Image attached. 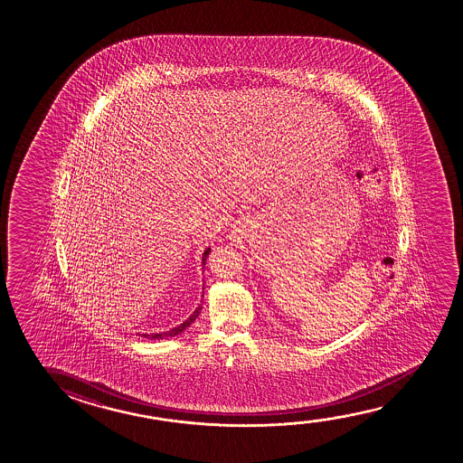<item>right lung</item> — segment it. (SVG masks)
Wrapping results in <instances>:
<instances>
[{
  "instance_id": "1",
  "label": "right lung",
  "mask_w": 463,
  "mask_h": 463,
  "mask_svg": "<svg viewBox=\"0 0 463 463\" xmlns=\"http://www.w3.org/2000/svg\"><path fill=\"white\" fill-rule=\"evenodd\" d=\"M210 248H205V251L203 254V269L205 267V260L209 258ZM203 310V305H199L196 310L193 311V315H191L188 319H184V323L177 326V327H174V329L167 330V332H161V334H144L142 336H146V338H150V340H161V338H171V336L180 335L182 332H184L186 327H190L191 324L196 321V317H199V313Z\"/></svg>"
}]
</instances>
